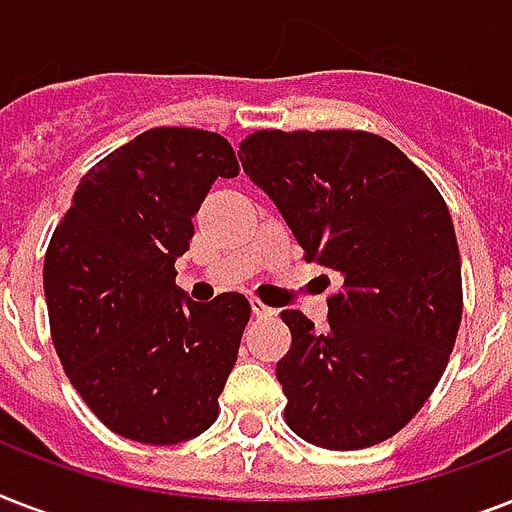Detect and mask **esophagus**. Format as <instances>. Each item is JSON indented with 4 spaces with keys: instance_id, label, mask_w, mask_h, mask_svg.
Instances as JSON below:
<instances>
[{
    "instance_id": "obj_1",
    "label": "esophagus",
    "mask_w": 512,
    "mask_h": 512,
    "mask_svg": "<svg viewBox=\"0 0 512 512\" xmlns=\"http://www.w3.org/2000/svg\"><path fill=\"white\" fill-rule=\"evenodd\" d=\"M252 313H255L257 319H268V316H273V308H268L265 303H260V300H252Z\"/></svg>"
}]
</instances>
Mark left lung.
<instances>
[{
    "label": "left lung",
    "instance_id": "obj_1",
    "mask_svg": "<svg viewBox=\"0 0 512 512\" xmlns=\"http://www.w3.org/2000/svg\"><path fill=\"white\" fill-rule=\"evenodd\" d=\"M289 231L342 276L316 332L284 311V420L321 449H364L404 428L441 380L462 319L452 215L428 175L372 132L249 135L239 151Z\"/></svg>",
    "mask_w": 512,
    "mask_h": 512
}]
</instances>
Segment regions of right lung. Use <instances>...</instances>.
<instances>
[{
  "instance_id": "right-lung-1",
  "label": "right lung",
  "mask_w": 512,
  "mask_h": 512,
  "mask_svg": "<svg viewBox=\"0 0 512 512\" xmlns=\"http://www.w3.org/2000/svg\"><path fill=\"white\" fill-rule=\"evenodd\" d=\"M236 175L223 135L156 127L82 177L52 233V342L84 404L130 441L180 444L217 420L249 300L196 303L175 284V260L212 183Z\"/></svg>"
}]
</instances>
